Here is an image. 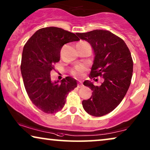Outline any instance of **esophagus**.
<instances>
[{"mask_svg":"<svg viewBox=\"0 0 150 150\" xmlns=\"http://www.w3.org/2000/svg\"><path fill=\"white\" fill-rule=\"evenodd\" d=\"M83 86V83H82V81H79V83H78V85H77V87H78V88H81V87H82Z\"/></svg>","mask_w":150,"mask_h":150,"instance_id":"34e87169","label":"esophagus"}]
</instances>
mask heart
<instances>
[{
	"label": "heart",
	"instance_id": "b5f03b06",
	"mask_svg": "<svg viewBox=\"0 0 150 150\" xmlns=\"http://www.w3.org/2000/svg\"><path fill=\"white\" fill-rule=\"evenodd\" d=\"M84 43H86L85 42H79V44H84ZM84 69H85V67L82 65H79V66L76 67L74 69H72L71 71V74L73 76H74L76 77H81L82 75V72H83Z\"/></svg>",
	"mask_w": 150,
	"mask_h": 150
}]
</instances>
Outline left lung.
<instances>
[{
    "instance_id": "8db88e82",
    "label": "left lung",
    "mask_w": 150,
    "mask_h": 150,
    "mask_svg": "<svg viewBox=\"0 0 150 150\" xmlns=\"http://www.w3.org/2000/svg\"><path fill=\"white\" fill-rule=\"evenodd\" d=\"M76 35L89 43L93 50L95 57L89 77L104 79L100 86L89 81L84 82L93 92L91 98L82 102L83 108L92 116L105 115L120 104L128 91L133 71L132 56L124 41L108 30Z\"/></svg>"
}]
</instances>
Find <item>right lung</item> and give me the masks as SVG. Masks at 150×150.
<instances>
[{
	"label": "right lung",
	"mask_w": 150,
	"mask_h": 150,
	"mask_svg": "<svg viewBox=\"0 0 150 150\" xmlns=\"http://www.w3.org/2000/svg\"><path fill=\"white\" fill-rule=\"evenodd\" d=\"M79 40L73 33L50 26L37 30L24 45L20 66L24 87L33 103L46 113L62 109L67 94L77 87L76 80L69 76L52 81L50 71L60 60L63 45Z\"/></svg>",
	"instance_id": "1"
}]
</instances>
